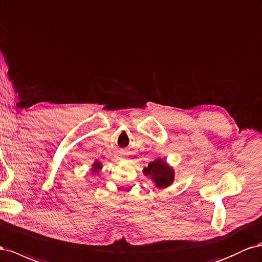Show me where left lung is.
<instances>
[{"label":"left lung","instance_id":"1","mask_svg":"<svg viewBox=\"0 0 262 262\" xmlns=\"http://www.w3.org/2000/svg\"><path fill=\"white\" fill-rule=\"evenodd\" d=\"M143 173L146 176H151L155 185L159 188H165L169 186L174 180V172L172 167H169L161 159L151 162L147 167L143 169Z\"/></svg>","mask_w":262,"mask_h":262}]
</instances>
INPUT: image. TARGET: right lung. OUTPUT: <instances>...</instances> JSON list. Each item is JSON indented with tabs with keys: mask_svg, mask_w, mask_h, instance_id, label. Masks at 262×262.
I'll return each mask as SVG.
<instances>
[{
	"mask_svg": "<svg viewBox=\"0 0 262 262\" xmlns=\"http://www.w3.org/2000/svg\"><path fill=\"white\" fill-rule=\"evenodd\" d=\"M101 168V165H100V163H95L94 164V172H98V169H100Z\"/></svg>",
	"mask_w": 262,
	"mask_h": 262,
	"instance_id": "right-lung-1",
	"label": "right lung"
}]
</instances>
